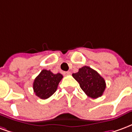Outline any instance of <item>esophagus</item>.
Masks as SVG:
<instances>
[{
    "label": "esophagus",
    "instance_id": "1",
    "mask_svg": "<svg viewBox=\"0 0 132 132\" xmlns=\"http://www.w3.org/2000/svg\"><path fill=\"white\" fill-rule=\"evenodd\" d=\"M63 74L64 76H68V75H70L71 74V73L69 71H65V72H63Z\"/></svg>",
    "mask_w": 132,
    "mask_h": 132
}]
</instances>
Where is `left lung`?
I'll use <instances>...</instances> for the list:
<instances>
[{
	"instance_id": "1",
	"label": "left lung",
	"mask_w": 132,
	"mask_h": 132,
	"mask_svg": "<svg viewBox=\"0 0 132 132\" xmlns=\"http://www.w3.org/2000/svg\"><path fill=\"white\" fill-rule=\"evenodd\" d=\"M72 76L88 97L95 99L102 96L106 88V83L104 78L96 71L85 66Z\"/></svg>"
}]
</instances>
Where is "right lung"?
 Here are the masks:
<instances>
[{
    "mask_svg": "<svg viewBox=\"0 0 132 132\" xmlns=\"http://www.w3.org/2000/svg\"><path fill=\"white\" fill-rule=\"evenodd\" d=\"M62 78L63 76L59 73L54 74L44 69L34 80V93L41 99H47L56 91L58 85Z\"/></svg>",
    "mask_w": 132,
    "mask_h": 132,
    "instance_id": "right-lung-1",
    "label": "right lung"
}]
</instances>
